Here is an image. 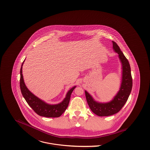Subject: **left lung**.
<instances>
[{
	"label": "left lung",
	"mask_w": 150,
	"mask_h": 150,
	"mask_svg": "<svg viewBox=\"0 0 150 150\" xmlns=\"http://www.w3.org/2000/svg\"><path fill=\"white\" fill-rule=\"evenodd\" d=\"M112 42L113 49L118 54L122 64V81L119 91L114 99L108 103L96 102L88 92L85 91L86 99L91 111L96 115L103 117L115 114L119 112L128 100L132 88V78L128 60L121 51L117 44Z\"/></svg>",
	"instance_id": "8db88e82"
}]
</instances>
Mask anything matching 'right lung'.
<instances>
[{"label": "right lung", "mask_w": 150, "mask_h": 150, "mask_svg": "<svg viewBox=\"0 0 150 150\" xmlns=\"http://www.w3.org/2000/svg\"><path fill=\"white\" fill-rule=\"evenodd\" d=\"M24 61L22 62L20 70V88L22 96L25 100L34 111L40 116L45 117H60L66 110L69 105L71 94L76 87L73 86L67 93L66 96L64 100L57 105H49L45 103L40 99L33 95L25 86L23 75H22V65Z\"/></svg>", "instance_id": "1"}]
</instances>
